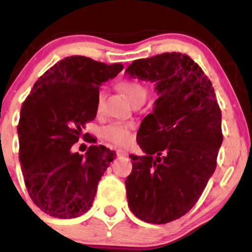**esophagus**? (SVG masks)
<instances>
[{"label":"esophagus","instance_id":"34e87169","mask_svg":"<svg viewBox=\"0 0 252 252\" xmlns=\"http://www.w3.org/2000/svg\"><path fill=\"white\" fill-rule=\"evenodd\" d=\"M116 154L118 158H126V156H128V153L124 152V150H117Z\"/></svg>","mask_w":252,"mask_h":252}]
</instances>
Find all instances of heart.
Wrapping results in <instances>:
<instances>
[{"instance_id":"heart-1","label":"heart","mask_w":252,"mask_h":252,"mask_svg":"<svg viewBox=\"0 0 252 252\" xmlns=\"http://www.w3.org/2000/svg\"><path fill=\"white\" fill-rule=\"evenodd\" d=\"M118 88L122 90L123 94L132 104L138 102V100L146 102L148 90L142 83L131 79L121 80L118 83ZM103 96V91H100L99 96H98V105H100V103H102ZM132 128H134L132 124L114 122L103 129V137L109 142L116 144V146L126 147L132 141Z\"/></svg>"}]
</instances>
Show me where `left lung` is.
<instances>
[{
  "mask_svg": "<svg viewBox=\"0 0 252 252\" xmlns=\"http://www.w3.org/2000/svg\"><path fill=\"white\" fill-rule=\"evenodd\" d=\"M126 72L155 83L158 94L136 137L144 155L129 156L128 205L141 220L167 224L194 206L215 173L221 111L212 83L186 54L135 60Z\"/></svg>",
  "mask_w": 252,
  "mask_h": 252,
  "instance_id": "1",
  "label": "left lung"
}]
</instances>
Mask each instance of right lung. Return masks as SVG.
I'll list each match as a JSON object with an SVG mask.
<instances>
[{"label": "right lung", "instance_id": "obj_1", "mask_svg": "<svg viewBox=\"0 0 252 252\" xmlns=\"http://www.w3.org/2000/svg\"><path fill=\"white\" fill-rule=\"evenodd\" d=\"M122 70V63L67 57L36 80L22 104L19 160L28 194L47 215L77 218L92 206L98 181L116 154L90 146L83 156L71 147L80 137L94 142L84 130L97 115L99 86Z\"/></svg>", "mask_w": 252, "mask_h": 252}]
</instances>
